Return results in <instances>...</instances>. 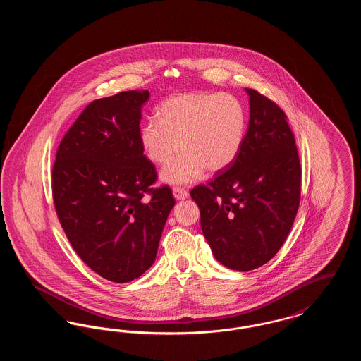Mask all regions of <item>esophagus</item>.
I'll return each instance as SVG.
<instances>
[{
  "label": "esophagus",
  "mask_w": 361,
  "mask_h": 361,
  "mask_svg": "<svg viewBox=\"0 0 361 361\" xmlns=\"http://www.w3.org/2000/svg\"><path fill=\"white\" fill-rule=\"evenodd\" d=\"M173 195H174V197L177 200H184V199L188 197V192L185 189L181 188V187H174L173 188Z\"/></svg>",
  "instance_id": "esophagus-1"
}]
</instances>
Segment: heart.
<instances>
[{"instance_id": "1", "label": "heart", "mask_w": 361, "mask_h": 361, "mask_svg": "<svg viewBox=\"0 0 361 361\" xmlns=\"http://www.w3.org/2000/svg\"><path fill=\"white\" fill-rule=\"evenodd\" d=\"M246 115L240 100L227 93L192 92L168 99L158 118L145 121L140 146L154 164H166L178 147L184 150L161 173L169 184H188L204 171L221 172L238 157L245 139Z\"/></svg>"}]
</instances>
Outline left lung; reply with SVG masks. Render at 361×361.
<instances>
[{
	"instance_id": "8db88e82",
	"label": "left lung",
	"mask_w": 361,
	"mask_h": 361,
	"mask_svg": "<svg viewBox=\"0 0 361 361\" xmlns=\"http://www.w3.org/2000/svg\"><path fill=\"white\" fill-rule=\"evenodd\" d=\"M249 94V127L235 161L208 184L190 190L215 258L246 272L275 257L287 240L300 203L302 168L284 111Z\"/></svg>"
}]
</instances>
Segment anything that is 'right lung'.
Wrapping results in <instances>:
<instances>
[{
	"label": "right lung",
	"instance_id": "right-lung-1",
	"mask_svg": "<svg viewBox=\"0 0 361 361\" xmlns=\"http://www.w3.org/2000/svg\"><path fill=\"white\" fill-rule=\"evenodd\" d=\"M149 90L94 100L62 139L52 166V199L73 249L97 275L127 283L154 262L172 189L153 188L154 164L139 140ZM145 194H150L146 201Z\"/></svg>",
	"mask_w": 361,
	"mask_h": 361
}]
</instances>
